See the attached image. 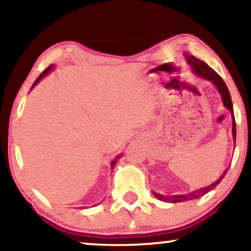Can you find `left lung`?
<instances>
[{"label":"left lung","mask_w":251,"mask_h":251,"mask_svg":"<svg viewBox=\"0 0 251 251\" xmlns=\"http://www.w3.org/2000/svg\"><path fill=\"white\" fill-rule=\"evenodd\" d=\"M186 59L188 61V63L193 67V72L196 74V75L206 78V80L211 81L213 84L215 85L216 89L219 90L220 95H221L222 101L224 107H226L227 109L230 110L231 116H232V135H233V140L235 142V136H237V133H235V121H234V114H233V104H232V100H231V96L229 92V89H227L226 82L223 81V78L219 75L218 73L215 72L212 67H209L206 63L201 61L197 57L193 55H185ZM227 169L224 171L223 175L220 177L218 180L215 182H213L207 187H204V188L194 190V192L189 193V194H185V195H173V196H164L161 195V194L152 192L153 195H154L158 200L162 201H168V203H180V201H192V200H197V198L201 197L205 194H207L208 192H211L212 189H214L216 186L220 184V181L222 180L226 176Z\"/></svg>","instance_id":"8db88e82"}]
</instances>
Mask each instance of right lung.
Returning <instances> with one entry per match:
<instances>
[{
  "label": "right lung",
  "instance_id": "obj_1",
  "mask_svg": "<svg viewBox=\"0 0 251 251\" xmlns=\"http://www.w3.org/2000/svg\"><path fill=\"white\" fill-rule=\"evenodd\" d=\"M51 70H53V65H50V66H48V67H47V69H46V70H44V71H43V73H42V74H40V75H39V76H38V77H37V80H36V81H35V83H33V84H32V88H33V87H35V85H36V84H37V83H38V82H39V81H40V80H42V78H43V77H44V76H45V75H47V74H48V73H50V71H51ZM121 156H122V155H121V154H119V155H117V156H116V158H115V159H114V161H111V162H110V166H111V169H114V167H115V164H116V163H117V161H118V160H119V158H121Z\"/></svg>",
  "mask_w": 251,
  "mask_h": 251
}]
</instances>
